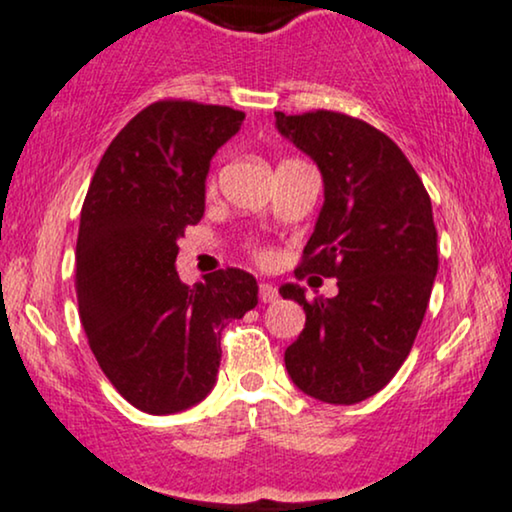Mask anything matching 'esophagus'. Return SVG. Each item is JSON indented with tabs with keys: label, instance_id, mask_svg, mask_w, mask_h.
I'll use <instances>...</instances> for the list:
<instances>
[{
	"label": "esophagus",
	"instance_id": "1",
	"mask_svg": "<svg viewBox=\"0 0 512 512\" xmlns=\"http://www.w3.org/2000/svg\"><path fill=\"white\" fill-rule=\"evenodd\" d=\"M260 300L267 304V302H276L278 300V290L276 286H271V283H260Z\"/></svg>",
	"mask_w": 512,
	"mask_h": 512
}]
</instances>
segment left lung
<instances>
[{
  "label": "left lung",
  "instance_id": "8db88e82",
  "mask_svg": "<svg viewBox=\"0 0 512 512\" xmlns=\"http://www.w3.org/2000/svg\"><path fill=\"white\" fill-rule=\"evenodd\" d=\"M276 129L323 179V208L300 276L338 278V295L295 300L307 323L286 349L290 380L326 404H359L409 357L437 276L432 203L413 165L383 132L333 111L276 113Z\"/></svg>",
  "mask_w": 512,
  "mask_h": 512
}]
</instances>
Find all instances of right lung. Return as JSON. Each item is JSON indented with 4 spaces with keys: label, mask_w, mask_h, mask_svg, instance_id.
<instances>
[{
    "label": "right lung",
    "mask_w": 512,
    "mask_h": 512,
    "mask_svg": "<svg viewBox=\"0 0 512 512\" xmlns=\"http://www.w3.org/2000/svg\"><path fill=\"white\" fill-rule=\"evenodd\" d=\"M245 113L158 101L122 127L80 215L75 288L101 371L139 411L196 406L217 383L222 331L257 304L255 276L219 269L189 288L177 241L205 212L210 160Z\"/></svg>",
    "instance_id": "obj_1"
}]
</instances>
